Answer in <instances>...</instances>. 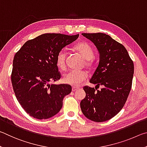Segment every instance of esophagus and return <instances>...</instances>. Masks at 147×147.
Listing matches in <instances>:
<instances>
[{
  "label": "esophagus",
  "mask_w": 147,
  "mask_h": 147,
  "mask_svg": "<svg viewBox=\"0 0 147 147\" xmlns=\"http://www.w3.org/2000/svg\"><path fill=\"white\" fill-rule=\"evenodd\" d=\"M79 89V88H77V87H72V91L73 92H75L76 90H78Z\"/></svg>",
  "instance_id": "obj_1"
}]
</instances>
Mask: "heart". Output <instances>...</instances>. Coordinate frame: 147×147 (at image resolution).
I'll list each match as a JSON object with an SVG mask.
<instances>
[{"label": "heart", "instance_id": "obj_1", "mask_svg": "<svg viewBox=\"0 0 147 147\" xmlns=\"http://www.w3.org/2000/svg\"><path fill=\"white\" fill-rule=\"evenodd\" d=\"M74 50L79 53L82 57L85 59V65L92 67L94 64L93 48L88 42L82 41L74 46ZM66 53L64 50L59 51L56 57V64L59 69L64 70L66 68ZM87 74L84 71H69L64 74L63 81L64 83L73 86H78L86 81Z\"/></svg>", "mask_w": 147, "mask_h": 147}]
</instances>
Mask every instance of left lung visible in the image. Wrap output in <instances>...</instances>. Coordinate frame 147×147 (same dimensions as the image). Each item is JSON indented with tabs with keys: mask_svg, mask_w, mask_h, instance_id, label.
<instances>
[{
	"mask_svg": "<svg viewBox=\"0 0 147 147\" xmlns=\"http://www.w3.org/2000/svg\"><path fill=\"white\" fill-rule=\"evenodd\" d=\"M98 50L99 62L90 83L101 90L84 86L80 103L84 116L95 122L109 120L124 107L132 87L134 63L125 46L102 33H82Z\"/></svg>",
	"mask_w": 147,
	"mask_h": 147,
	"instance_id": "8db88e82",
	"label": "left lung"
}]
</instances>
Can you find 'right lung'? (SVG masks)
<instances>
[{
	"instance_id": "add662e5",
	"label": "right lung",
	"mask_w": 147,
	"mask_h": 147,
	"mask_svg": "<svg viewBox=\"0 0 147 147\" xmlns=\"http://www.w3.org/2000/svg\"><path fill=\"white\" fill-rule=\"evenodd\" d=\"M79 34L45 33L28 40L15 53L11 83L18 101L27 114L38 119L53 117L71 92L69 84H54L61 76L56 64L59 51L75 41Z\"/></svg>"
}]
</instances>
